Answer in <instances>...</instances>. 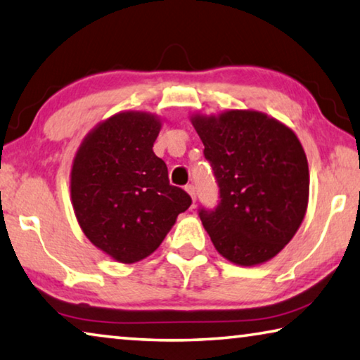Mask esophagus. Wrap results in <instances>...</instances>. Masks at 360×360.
<instances>
[{"instance_id":"34e87169","label":"esophagus","mask_w":360,"mask_h":360,"mask_svg":"<svg viewBox=\"0 0 360 360\" xmlns=\"http://www.w3.org/2000/svg\"><path fill=\"white\" fill-rule=\"evenodd\" d=\"M184 189H186V192H187V193H189V195H191V198H192V202H195V198H197V193H195V187H193L192 184H187V186L184 187Z\"/></svg>"}]
</instances>
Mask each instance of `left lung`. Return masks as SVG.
<instances>
[{"label":"left lung","instance_id":"1","mask_svg":"<svg viewBox=\"0 0 360 360\" xmlns=\"http://www.w3.org/2000/svg\"><path fill=\"white\" fill-rule=\"evenodd\" d=\"M221 202L200 219L218 253L252 267L282 252L304 219L309 167L292 128L258 110L193 113Z\"/></svg>","mask_w":360,"mask_h":360}]
</instances>
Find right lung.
Here are the masks:
<instances>
[{
  "label": "right lung",
  "instance_id": "1",
  "mask_svg": "<svg viewBox=\"0 0 360 360\" xmlns=\"http://www.w3.org/2000/svg\"><path fill=\"white\" fill-rule=\"evenodd\" d=\"M163 120L123 110L84 136L73 157L70 197L88 240L108 258L133 264L160 247L191 197L169 184L153 153Z\"/></svg>",
  "mask_w": 360,
  "mask_h": 360
}]
</instances>
